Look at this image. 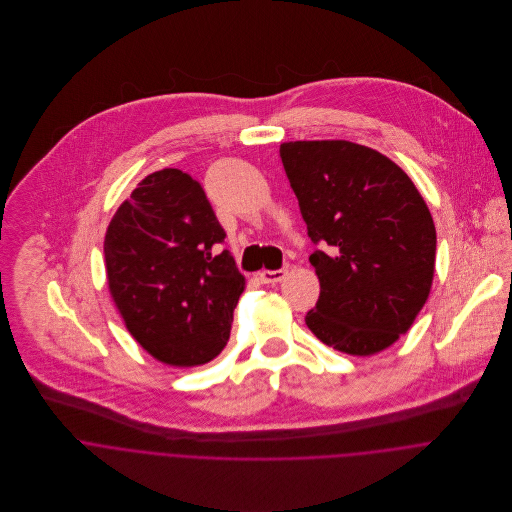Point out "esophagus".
Instances as JSON below:
<instances>
[{"label": "esophagus", "instance_id": "esophagus-1", "mask_svg": "<svg viewBox=\"0 0 512 512\" xmlns=\"http://www.w3.org/2000/svg\"><path fill=\"white\" fill-rule=\"evenodd\" d=\"M288 276V270H262L258 274V280L262 284H278Z\"/></svg>", "mask_w": 512, "mask_h": 512}]
</instances>
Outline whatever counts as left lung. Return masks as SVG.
Wrapping results in <instances>:
<instances>
[{
    "label": "left lung",
    "instance_id": "obj_1",
    "mask_svg": "<svg viewBox=\"0 0 512 512\" xmlns=\"http://www.w3.org/2000/svg\"><path fill=\"white\" fill-rule=\"evenodd\" d=\"M280 157L307 234L319 299L311 333L368 357L404 335L432 290L436 226L412 179L376 149L347 140L286 142Z\"/></svg>",
    "mask_w": 512,
    "mask_h": 512
}]
</instances>
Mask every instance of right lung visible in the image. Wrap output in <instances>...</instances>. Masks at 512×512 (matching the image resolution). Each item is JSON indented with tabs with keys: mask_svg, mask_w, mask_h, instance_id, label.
Instances as JSON below:
<instances>
[{
	"mask_svg": "<svg viewBox=\"0 0 512 512\" xmlns=\"http://www.w3.org/2000/svg\"><path fill=\"white\" fill-rule=\"evenodd\" d=\"M203 187L179 169L138 183L104 238L108 290L130 335L159 363L213 361L246 282Z\"/></svg>",
	"mask_w": 512,
	"mask_h": 512,
	"instance_id": "right-lung-1",
	"label": "right lung"
}]
</instances>
